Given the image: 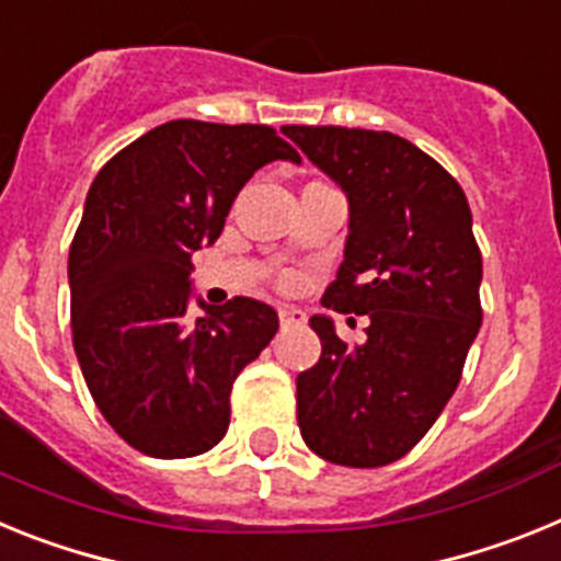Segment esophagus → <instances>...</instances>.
I'll return each instance as SVG.
<instances>
[{
    "instance_id": "esophagus-1",
    "label": "esophagus",
    "mask_w": 561,
    "mask_h": 561,
    "mask_svg": "<svg viewBox=\"0 0 561 561\" xmlns=\"http://www.w3.org/2000/svg\"><path fill=\"white\" fill-rule=\"evenodd\" d=\"M277 317H280V325H284V329L306 323V311H300L297 306H277Z\"/></svg>"
}]
</instances>
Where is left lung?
<instances>
[{
	"label": "left lung",
	"mask_w": 561,
	"mask_h": 561,
	"mask_svg": "<svg viewBox=\"0 0 561 561\" xmlns=\"http://www.w3.org/2000/svg\"><path fill=\"white\" fill-rule=\"evenodd\" d=\"M280 131L348 196V241L325 309L368 314L348 345L329 317L297 376V427L311 453L376 469L404 458L458 388L483 323V257L466 193L438 162L390 131L284 126Z\"/></svg>",
	"instance_id": "1"
}]
</instances>
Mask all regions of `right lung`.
<instances>
[{"label":"right lung","mask_w":561,"mask_h":561,"mask_svg":"<svg viewBox=\"0 0 561 561\" xmlns=\"http://www.w3.org/2000/svg\"><path fill=\"white\" fill-rule=\"evenodd\" d=\"M300 162L270 126L171 121L114 153L69 247L72 345L103 419L151 458H193L230 427V390L277 331L272 306L232 297L185 323L191 257L225 230L266 162Z\"/></svg>","instance_id":"obj_1"}]
</instances>
